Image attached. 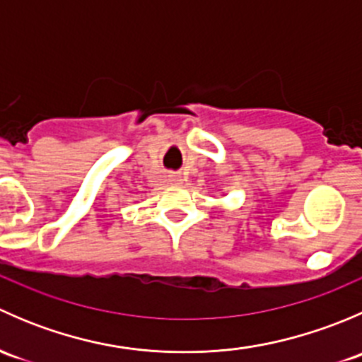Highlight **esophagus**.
<instances>
[{"mask_svg":"<svg viewBox=\"0 0 362 362\" xmlns=\"http://www.w3.org/2000/svg\"><path fill=\"white\" fill-rule=\"evenodd\" d=\"M168 177H170L171 184H182V180H184L180 173H170V175H168Z\"/></svg>","mask_w":362,"mask_h":362,"instance_id":"1","label":"esophagus"}]
</instances>
